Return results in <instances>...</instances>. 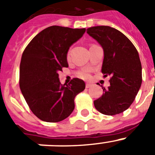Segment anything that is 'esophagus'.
<instances>
[{"mask_svg":"<svg viewBox=\"0 0 155 155\" xmlns=\"http://www.w3.org/2000/svg\"><path fill=\"white\" fill-rule=\"evenodd\" d=\"M92 84H91V83H89V82H87V83L86 84V88H89V87H91V86H92Z\"/></svg>","mask_w":155,"mask_h":155,"instance_id":"esophagus-1","label":"esophagus"}]
</instances>
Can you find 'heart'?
<instances>
[{
	"instance_id": "heart-1",
	"label": "heart",
	"mask_w": 155,
	"mask_h": 155,
	"mask_svg": "<svg viewBox=\"0 0 155 155\" xmlns=\"http://www.w3.org/2000/svg\"><path fill=\"white\" fill-rule=\"evenodd\" d=\"M79 76H80L81 78H82V79H88V78L89 77V73H88V71L86 70L81 71L80 73H79Z\"/></svg>"
}]
</instances>
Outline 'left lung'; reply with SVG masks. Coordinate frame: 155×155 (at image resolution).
<instances>
[{
    "mask_svg": "<svg viewBox=\"0 0 155 155\" xmlns=\"http://www.w3.org/2000/svg\"><path fill=\"white\" fill-rule=\"evenodd\" d=\"M87 34L103 49L102 73L111 76L110 86L94 101L102 114L114 115L128 109L134 102L142 82L139 55L133 43L121 32L108 26L87 29Z\"/></svg>",
    "mask_w": 155,
    "mask_h": 155,
    "instance_id": "left-lung-1",
    "label": "left lung"
}]
</instances>
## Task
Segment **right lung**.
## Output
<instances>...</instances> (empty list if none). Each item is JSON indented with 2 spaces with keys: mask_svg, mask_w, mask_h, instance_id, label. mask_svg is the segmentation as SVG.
<instances>
[{
  "mask_svg": "<svg viewBox=\"0 0 155 155\" xmlns=\"http://www.w3.org/2000/svg\"><path fill=\"white\" fill-rule=\"evenodd\" d=\"M85 32L86 28L51 26L36 35L23 53L20 88L30 110L42 121L58 122L69 116L75 97L86 88L78 78L62 85L58 73L69 66V47Z\"/></svg>",
  "mask_w": 155,
  "mask_h": 155,
  "instance_id": "add662e5",
  "label": "right lung"
}]
</instances>
